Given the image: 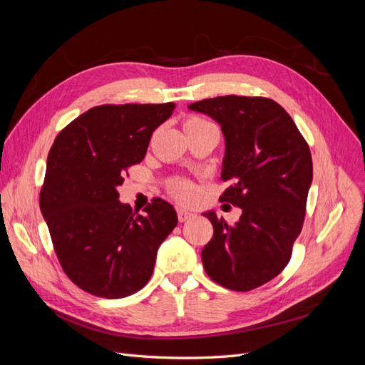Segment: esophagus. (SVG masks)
<instances>
[{
	"instance_id": "1",
	"label": "esophagus",
	"mask_w": 365,
	"mask_h": 365,
	"mask_svg": "<svg viewBox=\"0 0 365 365\" xmlns=\"http://www.w3.org/2000/svg\"><path fill=\"white\" fill-rule=\"evenodd\" d=\"M192 216L193 215L190 212H187V210H184V208L178 210V220H180V222H185V220L190 219Z\"/></svg>"
}]
</instances>
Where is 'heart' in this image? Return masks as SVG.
I'll use <instances>...</instances> for the list:
<instances>
[{
    "label": "heart",
    "mask_w": 365,
    "mask_h": 365,
    "mask_svg": "<svg viewBox=\"0 0 365 365\" xmlns=\"http://www.w3.org/2000/svg\"><path fill=\"white\" fill-rule=\"evenodd\" d=\"M182 128H184L185 135L189 137V135L197 134V132L215 129V125H212L210 121H207L202 117L189 115V117L184 118ZM169 193L175 197V200H178L180 202L190 204L196 200L197 190H196V187H195L193 182L182 180V178H175L169 182Z\"/></svg>",
    "instance_id": "b5f03b06"
}]
</instances>
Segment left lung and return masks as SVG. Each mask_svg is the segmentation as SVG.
Returning a JSON list of instances; mask_svg holds the SVG:
<instances>
[{"label":"left lung","instance_id":"1","mask_svg":"<svg viewBox=\"0 0 365 365\" xmlns=\"http://www.w3.org/2000/svg\"><path fill=\"white\" fill-rule=\"evenodd\" d=\"M189 108L220 125L222 180L230 185L219 201L242 208L235 225L215 212L204 213L213 225L202 250L204 269L227 289H256L284 269L302 233L312 182L311 149L291 115L271 98L219 96Z\"/></svg>","mask_w":365,"mask_h":365}]
</instances>
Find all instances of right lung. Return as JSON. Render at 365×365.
Returning <instances> with one entry per match:
<instances>
[{
    "mask_svg": "<svg viewBox=\"0 0 365 365\" xmlns=\"http://www.w3.org/2000/svg\"><path fill=\"white\" fill-rule=\"evenodd\" d=\"M173 109L172 102L94 106L65 126L48 152L41 212L63 272L96 297L140 291L178 224L175 208L160 197L137 215L117 192Z\"/></svg>",
    "mask_w": 365,
    "mask_h": 365,
    "instance_id": "1",
    "label": "right lung"
}]
</instances>
